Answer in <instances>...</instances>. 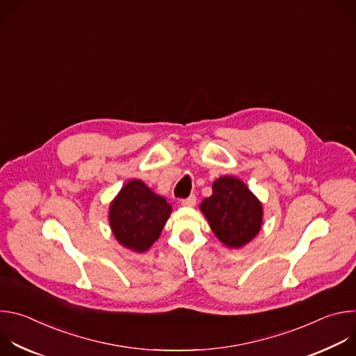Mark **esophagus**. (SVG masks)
Returning <instances> with one entry per match:
<instances>
[{
  "instance_id": "obj_1",
  "label": "esophagus",
  "mask_w": 356,
  "mask_h": 356,
  "mask_svg": "<svg viewBox=\"0 0 356 356\" xmlns=\"http://www.w3.org/2000/svg\"><path fill=\"white\" fill-rule=\"evenodd\" d=\"M181 206H184V207H193V206H195V197H194V195H190V197H187V198H183V200H181Z\"/></svg>"
}]
</instances>
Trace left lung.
Segmentation results:
<instances>
[{
    "label": "left lung",
    "mask_w": 356,
    "mask_h": 356,
    "mask_svg": "<svg viewBox=\"0 0 356 356\" xmlns=\"http://www.w3.org/2000/svg\"><path fill=\"white\" fill-rule=\"evenodd\" d=\"M200 209L216 236L229 248L243 246L261 229V202L236 177L217 179L213 194L202 200Z\"/></svg>",
    "instance_id": "obj_1"
}]
</instances>
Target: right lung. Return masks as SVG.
<instances>
[{"instance_id":"add662e5","label":"right lung","mask_w":356,"mask_h":356,"mask_svg":"<svg viewBox=\"0 0 356 356\" xmlns=\"http://www.w3.org/2000/svg\"><path fill=\"white\" fill-rule=\"evenodd\" d=\"M172 206L143 181L131 180L120 191L110 207L111 229L121 245L145 252L154 243L169 216Z\"/></svg>"}]
</instances>
